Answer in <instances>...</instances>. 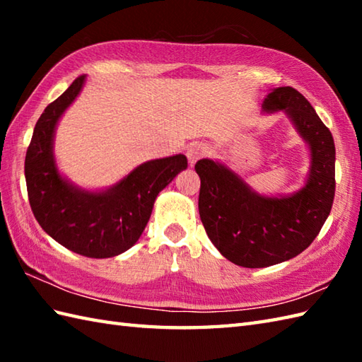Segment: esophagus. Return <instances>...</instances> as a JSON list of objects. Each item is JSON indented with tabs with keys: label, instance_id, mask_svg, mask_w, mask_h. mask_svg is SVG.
I'll list each match as a JSON object with an SVG mask.
<instances>
[{
	"label": "esophagus",
	"instance_id": "1",
	"mask_svg": "<svg viewBox=\"0 0 362 362\" xmlns=\"http://www.w3.org/2000/svg\"><path fill=\"white\" fill-rule=\"evenodd\" d=\"M206 153H209V148H206L205 144L202 143H194L188 146L187 149V157H188V161L191 165H194L197 160H201L202 157H205Z\"/></svg>",
	"mask_w": 362,
	"mask_h": 362
}]
</instances>
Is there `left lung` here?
Instances as JSON below:
<instances>
[{"instance_id":"8db88e82","label":"left lung","mask_w":362,"mask_h":362,"mask_svg":"<svg viewBox=\"0 0 362 362\" xmlns=\"http://www.w3.org/2000/svg\"><path fill=\"white\" fill-rule=\"evenodd\" d=\"M266 112L284 110L311 149V174L298 193L264 197L224 165L204 158L199 214L211 243L232 263L267 267L297 257L314 241L334 201L333 135L313 105L292 87L275 88L263 103Z\"/></svg>"}]
</instances>
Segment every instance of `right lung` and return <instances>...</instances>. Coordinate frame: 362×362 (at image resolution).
I'll return each instance as SVG.
<instances>
[{
	"mask_svg": "<svg viewBox=\"0 0 362 362\" xmlns=\"http://www.w3.org/2000/svg\"><path fill=\"white\" fill-rule=\"evenodd\" d=\"M83 81L86 76L74 79L37 121L25 160L28 197L38 224L59 244L88 258H110L138 241L156 197L188 163L182 153L146 161L104 193L64 180L52 157L54 129Z\"/></svg>",
	"mask_w": 362,
	"mask_h": 362,
	"instance_id": "add662e5",
	"label": "right lung"
}]
</instances>
